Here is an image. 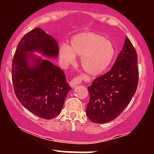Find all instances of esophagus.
I'll use <instances>...</instances> for the list:
<instances>
[{"label":"esophagus","mask_w":154,"mask_h":154,"mask_svg":"<svg viewBox=\"0 0 154 154\" xmlns=\"http://www.w3.org/2000/svg\"><path fill=\"white\" fill-rule=\"evenodd\" d=\"M81 82H82V78L80 77H76L70 81L69 85L72 88H75L77 85L80 84Z\"/></svg>","instance_id":"34e87169"}]
</instances>
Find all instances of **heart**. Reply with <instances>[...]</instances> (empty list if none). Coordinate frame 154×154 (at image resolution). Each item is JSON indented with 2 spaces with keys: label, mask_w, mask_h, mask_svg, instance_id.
I'll list each match as a JSON object with an SVG mask.
<instances>
[{
  "label": "heart",
  "mask_w": 154,
  "mask_h": 154,
  "mask_svg": "<svg viewBox=\"0 0 154 154\" xmlns=\"http://www.w3.org/2000/svg\"><path fill=\"white\" fill-rule=\"evenodd\" d=\"M115 54L114 45L103 35L93 32L77 34L69 45L62 44L60 58L64 63L75 61L76 56H81V66L88 74L98 75L109 67Z\"/></svg>",
  "instance_id": "b5f03b06"
}]
</instances>
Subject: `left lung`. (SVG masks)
Here are the masks:
<instances>
[{"mask_svg": "<svg viewBox=\"0 0 154 154\" xmlns=\"http://www.w3.org/2000/svg\"><path fill=\"white\" fill-rule=\"evenodd\" d=\"M137 56L129 38L109 72L94 79L88 87L90 101L88 117L95 123L112 121L122 112L135 95L138 83Z\"/></svg>", "mask_w": 154, "mask_h": 154, "instance_id": "left-lung-1", "label": "left lung"}]
</instances>
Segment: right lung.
<instances>
[{"label": "right lung", "instance_id": "1", "mask_svg": "<svg viewBox=\"0 0 154 154\" xmlns=\"http://www.w3.org/2000/svg\"><path fill=\"white\" fill-rule=\"evenodd\" d=\"M34 51L55 59L59 47L56 40L40 28L26 33L17 45L12 61L14 89L25 109L43 119H51L62 110L72 88L61 69L35 56L32 54Z\"/></svg>", "mask_w": 154, "mask_h": 154}]
</instances>
